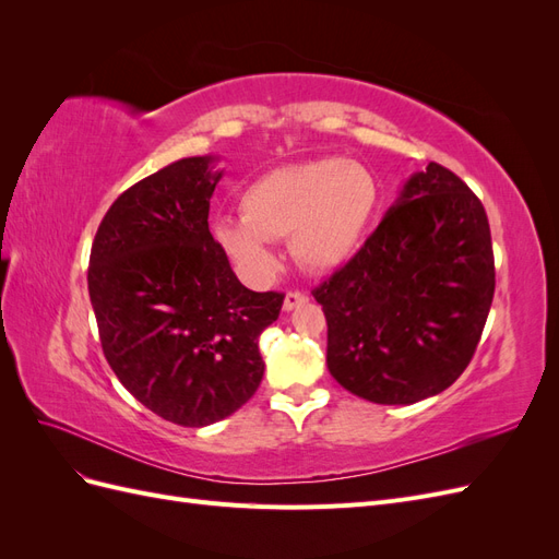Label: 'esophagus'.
Returning <instances> with one entry per match:
<instances>
[{"mask_svg": "<svg viewBox=\"0 0 559 559\" xmlns=\"http://www.w3.org/2000/svg\"><path fill=\"white\" fill-rule=\"evenodd\" d=\"M308 302V296L306 294H300V292H289L284 296V310L289 312V310H296V308H300V306H306Z\"/></svg>", "mask_w": 559, "mask_h": 559, "instance_id": "34e87169", "label": "esophagus"}]
</instances>
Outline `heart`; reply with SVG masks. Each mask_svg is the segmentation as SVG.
<instances>
[{"instance_id":"obj_1","label":"heart","mask_w":559,"mask_h":559,"mask_svg":"<svg viewBox=\"0 0 559 559\" xmlns=\"http://www.w3.org/2000/svg\"><path fill=\"white\" fill-rule=\"evenodd\" d=\"M380 183L366 165L324 158L286 165L253 179L240 195L242 216H222L214 238L251 282L277 270L270 240L289 238L298 265L324 273L357 251L380 210Z\"/></svg>"}]
</instances>
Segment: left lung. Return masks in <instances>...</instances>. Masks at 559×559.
I'll return each mask as SVG.
<instances>
[{
    "label": "left lung",
    "mask_w": 559,
    "mask_h": 559,
    "mask_svg": "<svg viewBox=\"0 0 559 559\" xmlns=\"http://www.w3.org/2000/svg\"><path fill=\"white\" fill-rule=\"evenodd\" d=\"M312 296L329 324V370L347 392L382 405L441 394L468 366L495 298L483 202L429 163Z\"/></svg>",
    "instance_id": "obj_1"
}]
</instances>
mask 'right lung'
<instances>
[{
    "mask_svg": "<svg viewBox=\"0 0 559 559\" xmlns=\"http://www.w3.org/2000/svg\"><path fill=\"white\" fill-rule=\"evenodd\" d=\"M216 156H193L114 200L91 249L99 343L121 384L181 427L233 415L263 380L259 335L284 294L251 292L210 233Z\"/></svg>",
    "mask_w": 559,
    "mask_h": 559,
    "instance_id": "1",
    "label": "right lung"
}]
</instances>
